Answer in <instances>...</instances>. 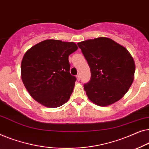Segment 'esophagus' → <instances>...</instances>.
Listing matches in <instances>:
<instances>
[{
  "instance_id": "esophagus-1",
  "label": "esophagus",
  "mask_w": 149,
  "mask_h": 149,
  "mask_svg": "<svg viewBox=\"0 0 149 149\" xmlns=\"http://www.w3.org/2000/svg\"><path fill=\"white\" fill-rule=\"evenodd\" d=\"M76 77H77V81H79V80H80V75H79V74H77V75H76Z\"/></svg>"
}]
</instances>
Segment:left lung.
<instances>
[{"label":"left lung","instance_id":"8db88e82","mask_svg":"<svg viewBox=\"0 0 149 149\" xmlns=\"http://www.w3.org/2000/svg\"><path fill=\"white\" fill-rule=\"evenodd\" d=\"M91 69V77L84 89L92 102L108 106L120 100L134 80L135 63L123 46L100 37L77 44Z\"/></svg>","mask_w":149,"mask_h":149}]
</instances>
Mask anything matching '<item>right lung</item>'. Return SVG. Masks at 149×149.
Returning <instances> with one entry per match:
<instances>
[{"mask_svg":"<svg viewBox=\"0 0 149 149\" xmlns=\"http://www.w3.org/2000/svg\"><path fill=\"white\" fill-rule=\"evenodd\" d=\"M77 49L72 42L46 40L25 53L21 65L22 79L33 99L49 108L68 101L76 81L70 74L68 57Z\"/></svg>","mask_w":149,"mask_h":149,"instance_id":"add662e5","label":"right lung"}]
</instances>
